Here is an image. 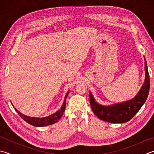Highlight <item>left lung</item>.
Returning a JSON list of instances; mask_svg holds the SVG:
<instances>
[{
    "label": "left lung",
    "mask_w": 154,
    "mask_h": 154,
    "mask_svg": "<svg viewBox=\"0 0 154 154\" xmlns=\"http://www.w3.org/2000/svg\"><path fill=\"white\" fill-rule=\"evenodd\" d=\"M145 61V80L139 92L135 97L122 103L103 105L98 103L89 91V100L91 107L99 119L103 121L122 123L129 121L136 114L145 103L149 91V76L146 60Z\"/></svg>",
    "instance_id": "left-lung-1"
}]
</instances>
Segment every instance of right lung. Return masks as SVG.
<instances>
[{
    "mask_svg": "<svg viewBox=\"0 0 154 154\" xmlns=\"http://www.w3.org/2000/svg\"><path fill=\"white\" fill-rule=\"evenodd\" d=\"M69 93V91L67 93V94L65 95L64 101H63L61 107L60 108L58 111H57L55 113H53L52 115H50L49 116H47L45 117H30L21 113L19 111H18L16 109V108H14V109L20 116L21 118L25 120L26 122H27L28 123H29V124H31L33 126H36V127H43V126H47V125L53 124V123H55L59 121L60 118L61 117V116H63V112H64L65 110L66 98L67 97Z\"/></svg>",
    "mask_w": 154,
    "mask_h": 154,
    "instance_id": "right-lung-1",
    "label": "right lung"
}]
</instances>
